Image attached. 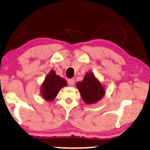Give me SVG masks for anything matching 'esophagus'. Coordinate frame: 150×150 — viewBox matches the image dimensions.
Here are the masks:
<instances>
[{
	"mask_svg": "<svg viewBox=\"0 0 150 150\" xmlns=\"http://www.w3.org/2000/svg\"><path fill=\"white\" fill-rule=\"evenodd\" d=\"M68 85L70 86H73L74 84H75V79L72 78V79H70V80H68Z\"/></svg>",
	"mask_w": 150,
	"mask_h": 150,
	"instance_id": "obj_1",
	"label": "esophagus"
}]
</instances>
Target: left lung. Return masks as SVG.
<instances>
[{
    "label": "left lung",
    "mask_w": 150,
    "mask_h": 150,
    "mask_svg": "<svg viewBox=\"0 0 150 150\" xmlns=\"http://www.w3.org/2000/svg\"><path fill=\"white\" fill-rule=\"evenodd\" d=\"M76 87L82 100L87 104L98 102L105 94L104 86L92 72H87L83 80L76 84Z\"/></svg>",
    "instance_id": "1"
}]
</instances>
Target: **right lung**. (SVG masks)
<instances>
[{"instance_id":"obj_1","label":"right lung","mask_w":150,"mask_h":150,"mask_svg":"<svg viewBox=\"0 0 150 150\" xmlns=\"http://www.w3.org/2000/svg\"><path fill=\"white\" fill-rule=\"evenodd\" d=\"M65 86H67L66 80L56 75L55 70H51L42 84L41 95L46 101H53Z\"/></svg>"}]
</instances>
